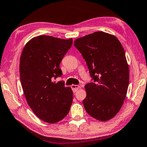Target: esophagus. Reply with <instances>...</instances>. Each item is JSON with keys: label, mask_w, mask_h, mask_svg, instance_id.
Returning <instances> with one entry per match:
<instances>
[{"label": "esophagus", "mask_w": 147, "mask_h": 147, "mask_svg": "<svg viewBox=\"0 0 147 147\" xmlns=\"http://www.w3.org/2000/svg\"><path fill=\"white\" fill-rule=\"evenodd\" d=\"M71 88L72 90H73V92H76L78 90L80 89V86H78V85H71Z\"/></svg>", "instance_id": "esophagus-1"}]
</instances>
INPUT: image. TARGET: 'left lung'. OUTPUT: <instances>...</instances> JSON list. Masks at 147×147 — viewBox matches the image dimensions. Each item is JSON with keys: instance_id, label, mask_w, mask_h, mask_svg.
Wrapping results in <instances>:
<instances>
[{"instance_id": "obj_1", "label": "left lung", "mask_w": 147, "mask_h": 147, "mask_svg": "<svg viewBox=\"0 0 147 147\" xmlns=\"http://www.w3.org/2000/svg\"><path fill=\"white\" fill-rule=\"evenodd\" d=\"M94 82L85 86L86 111L100 121L115 117L124 104L129 71L122 45L115 36L95 32L74 40Z\"/></svg>"}]
</instances>
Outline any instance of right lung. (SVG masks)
<instances>
[{"label": "right lung", "mask_w": 147, "mask_h": 147, "mask_svg": "<svg viewBox=\"0 0 147 147\" xmlns=\"http://www.w3.org/2000/svg\"><path fill=\"white\" fill-rule=\"evenodd\" d=\"M73 39L52 36L34 37L25 44L20 57V81L29 106L37 117L54 124L67 115L73 103V91L63 81L59 64L71 48Z\"/></svg>", "instance_id": "1"}]
</instances>
